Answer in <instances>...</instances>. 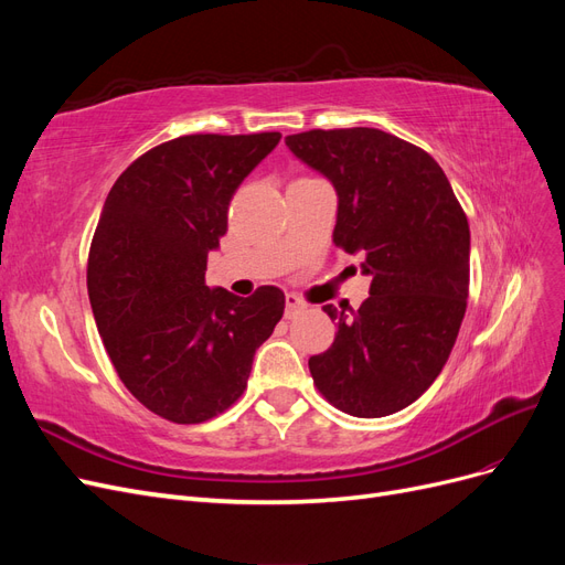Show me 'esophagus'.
I'll use <instances>...</instances> for the list:
<instances>
[{
  "label": "esophagus",
  "instance_id": "1",
  "mask_svg": "<svg viewBox=\"0 0 565 565\" xmlns=\"http://www.w3.org/2000/svg\"><path fill=\"white\" fill-rule=\"evenodd\" d=\"M303 309H306V301H303L299 295H295V292H287V295H285V316H287V318L297 316V313L303 311Z\"/></svg>",
  "mask_w": 565,
  "mask_h": 565
}]
</instances>
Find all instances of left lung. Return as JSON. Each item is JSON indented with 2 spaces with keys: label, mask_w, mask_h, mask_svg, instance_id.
<instances>
[{
  "label": "left lung",
  "mask_w": 565,
  "mask_h": 565,
  "mask_svg": "<svg viewBox=\"0 0 565 565\" xmlns=\"http://www.w3.org/2000/svg\"><path fill=\"white\" fill-rule=\"evenodd\" d=\"M287 148L337 191L332 241L363 254L370 297L337 320L334 344L309 358L318 391L341 413L386 417L434 384L469 297V221L422 148L382 129H311Z\"/></svg>",
  "instance_id": "left-lung-1"
}]
</instances>
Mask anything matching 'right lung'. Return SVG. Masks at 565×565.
I'll return each mask as SVG.
<instances>
[{"instance_id": "obj_1", "label": "right lung", "mask_w": 565, "mask_h": 565, "mask_svg": "<svg viewBox=\"0 0 565 565\" xmlns=\"http://www.w3.org/2000/svg\"><path fill=\"white\" fill-rule=\"evenodd\" d=\"M278 141L179 136L131 162L106 198L87 266L96 328L131 396L169 422H207L241 398L282 318L278 287L235 297L204 282L231 198Z\"/></svg>"}]
</instances>
